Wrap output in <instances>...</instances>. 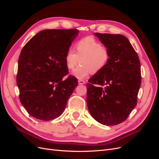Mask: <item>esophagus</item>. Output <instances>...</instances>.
<instances>
[{
	"mask_svg": "<svg viewBox=\"0 0 159 159\" xmlns=\"http://www.w3.org/2000/svg\"><path fill=\"white\" fill-rule=\"evenodd\" d=\"M85 84V81L84 80H79L78 81V84L79 85H84Z\"/></svg>",
	"mask_w": 159,
	"mask_h": 159,
	"instance_id": "1",
	"label": "esophagus"
}]
</instances>
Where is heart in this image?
Listing matches in <instances>:
<instances>
[{"label":"heart","instance_id":"obj_1","mask_svg":"<svg viewBox=\"0 0 159 159\" xmlns=\"http://www.w3.org/2000/svg\"><path fill=\"white\" fill-rule=\"evenodd\" d=\"M75 52L69 49L65 55L67 68L73 70L79 63L80 65L72 72L75 78L84 79L91 74L102 71L109 60V52L107 48L91 36L82 38L75 45Z\"/></svg>","mask_w":159,"mask_h":159}]
</instances>
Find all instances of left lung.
Listing matches in <instances>:
<instances>
[{
    "label": "left lung",
    "mask_w": 159,
    "mask_h": 159,
    "mask_svg": "<svg viewBox=\"0 0 159 159\" xmlns=\"http://www.w3.org/2000/svg\"><path fill=\"white\" fill-rule=\"evenodd\" d=\"M94 35L107 48L110 57L105 68L88 80V107L99 123L116 125L125 121L137 105L141 82L140 60L125 36Z\"/></svg>",
    "instance_id": "left-lung-1"
}]
</instances>
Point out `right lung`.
Returning <instances> with one entry per match:
<instances>
[{"label": "right lung", "instance_id": "obj_1", "mask_svg": "<svg viewBox=\"0 0 159 159\" xmlns=\"http://www.w3.org/2000/svg\"><path fill=\"white\" fill-rule=\"evenodd\" d=\"M79 30H44L22 48L18 58L16 84L20 101L31 116L50 121L62 114L78 80L69 75L65 55Z\"/></svg>", "mask_w": 159, "mask_h": 159}]
</instances>
